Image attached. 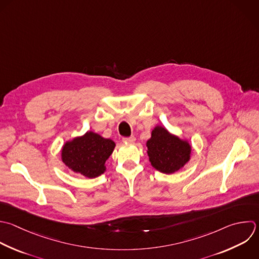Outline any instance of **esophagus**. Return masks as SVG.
Returning <instances> with one entry per match:
<instances>
[{
    "mask_svg": "<svg viewBox=\"0 0 259 259\" xmlns=\"http://www.w3.org/2000/svg\"><path fill=\"white\" fill-rule=\"evenodd\" d=\"M122 141H123L124 143H126V144H133V143L136 142V138H135L134 136H132V137H130V138H124Z\"/></svg>",
    "mask_w": 259,
    "mask_h": 259,
    "instance_id": "obj_1",
    "label": "esophagus"
}]
</instances>
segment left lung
Returning a JSON list of instances; mask_svg holds the SVG:
<instances>
[{"mask_svg": "<svg viewBox=\"0 0 259 259\" xmlns=\"http://www.w3.org/2000/svg\"><path fill=\"white\" fill-rule=\"evenodd\" d=\"M146 146L151 165L165 174L182 169L191 157L192 148L188 140L171 134L162 125L153 128Z\"/></svg>", "mask_w": 259, "mask_h": 259, "instance_id": "8db88e82", "label": "left lung"}]
</instances>
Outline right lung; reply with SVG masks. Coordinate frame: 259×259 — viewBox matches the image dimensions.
Listing matches in <instances>:
<instances>
[{
  "instance_id": "add662e5",
  "label": "right lung",
  "mask_w": 259,
  "mask_h": 259,
  "mask_svg": "<svg viewBox=\"0 0 259 259\" xmlns=\"http://www.w3.org/2000/svg\"><path fill=\"white\" fill-rule=\"evenodd\" d=\"M115 143L88 131L75 137L62 147L61 158L71 171L87 178H95L106 171V161L112 154Z\"/></svg>"
}]
</instances>
